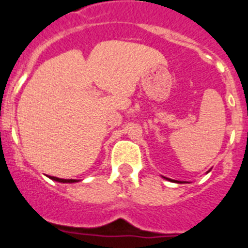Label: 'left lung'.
Segmentation results:
<instances>
[{"mask_svg":"<svg viewBox=\"0 0 248 248\" xmlns=\"http://www.w3.org/2000/svg\"><path fill=\"white\" fill-rule=\"evenodd\" d=\"M166 180H169V181H172V183H177V184H180L181 181H177V180H171V179H168V177H165Z\"/></svg>","mask_w":248,"mask_h":248,"instance_id":"obj_1","label":"left lung"}]
</instances>
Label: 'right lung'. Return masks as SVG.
<instances>
[{"label": "right lung", "instance_id": "add662e5", "mask_svg": "<svg viewBox=\"0 0 248 248\" xmlns=\"http://www.w3.org/2000/svg\"><path fill=\"white\" fill-rule=\"evenodd\" d=\"M49 179L54 181H58V183H77L78 180H73V179H59V177L56 176H49Z\"/></svg>", "mask_w": 248, "mask_h": 248}]
</instances>
